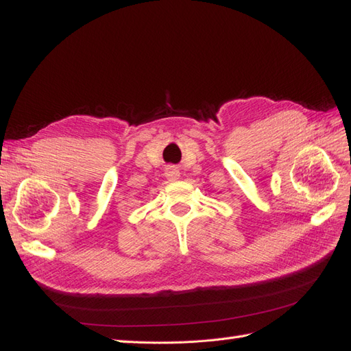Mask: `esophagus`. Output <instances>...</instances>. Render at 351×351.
<instances>
[{"instance_id": "obj_1", "label": "esophagus", "mask_w": 351, "mask_h": 351, "mask_svg": "<svg viewBox=\"0 0 351 351\" xmlns=\"http://www.w3.org/2000/svg\"><path fill=\"white\" fill-rule=\"evenodd\" d=\"M165 177L169 180V182H176V180L180 178V171L176 167H167L165 168Z\"/></svg>"}]
</instances>
